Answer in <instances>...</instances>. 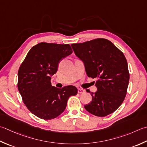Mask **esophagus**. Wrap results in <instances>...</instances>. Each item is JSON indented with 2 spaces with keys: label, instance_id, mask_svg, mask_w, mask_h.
I'll use <instances>...</instances> for the list:
<instances>
[{
  "label": "esophagus",
  "instance_id": "34e87169",
  "mask_svg": "<svg viewBox=\"0 0 147 147\" xmlns=\"http://www.w3.org/2000/svg\"><path fill=\"white\" fill-rule=\"evenodd\" d=\"M78 94H83L85 92V90L82 88H78Z\"/></svg>",
  "mask_w": 147,
  "mask_h": 147
}]
</instances>
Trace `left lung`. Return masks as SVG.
Masks as SVG:
<instances>
[{
    "label": "left lung",
    "mask_w": 147,
    "mask_h": 147,
    "mask_svg": "<svg viewBox=\"0 0 147 147\" xmlns=\"http://www.w3.org/2000/svg\"><path fill=\"white\" fill-rule=\"evenodd\" d=\"M76 55L84 62L87 76L96 78L97 90H89L92 100L85 110L97 117L107 116L122 105L127 94L129 73L124 55L109 40L97 38L72 44Z\"/></svg>",
    "instance_id": "1"
}]
</instances>
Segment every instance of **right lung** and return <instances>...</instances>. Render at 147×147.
Wrapping results in <instances>:
<instances>
[{
    "mask_svg": "<svg viewBox=\"0 0 147 147\" xmlns=\"http://www.w3.org/2000/svg\"><path fill=\"white\" fill-rule=\"evenodd\" d=\"M73 53L69 44L40 42L28 51L18 73V88L28 110L43 120H51L65 110L69 97L78 89L73 85L51 86V76L60 60Z\"/></svg>",
    "mask_w": 147,
    "mask_h": 147,
    "instance_id": "add662e5",
    "label": "right lung"
}]
</instances>
